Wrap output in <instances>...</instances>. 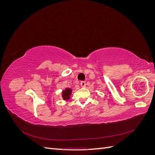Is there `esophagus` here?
I'll return each mask as SVG.
<instances>
[{
  "mask_svg": "<svg viewBox=\"0 0 155 155\" xmlns=\"http://www.w3.org/2000/svg\"><path fill=\"white\" fill-rule=\"evenodd\" d=\"M80 85H81V87H85V86H86V83H85V81H81V83H80Z\"/></svg>",
  "mask_w": 155,
  "mask_h": 155,
  "instance_id": "esophagus-1",
  "label": "esophagus"
}]
</instances>
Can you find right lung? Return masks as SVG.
Instances as JSON below:
<instances>
[{
	"mask_svg": "<svg viewBox=\"0 0 155 155\" xmlns=\"http://www.w3.org/2000/svg\"><path fill=\"white\" fill-rule=\"evenodd\" d=\"M72 94V90L70 88H66L64 91L62 92V97L63 100H68L70 99V96Z\"/></svg>",
	"mask_w": 155,
	"mask_h": 155,
	"instance_id": "obj_1",
	"label": "right lung"
}]
</instances>
